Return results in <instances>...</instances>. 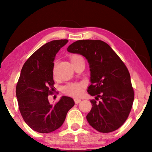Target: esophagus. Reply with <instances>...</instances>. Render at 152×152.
<instances>
[{
    "label": "esophagus",
    "mask_w": 152,
    "mask_h": 152,
    "mask_svg": "<svg viewBox=\"0 0 152 152\" xmlns=\"http://www.w3.org/2000/svg\"><path fill=\"white\" fill-rule=\"evenodd\" d=\"M74 102H75L76 104H78V103L80 102L81 99H80V98H74Z\"/></svg>",
    "instance_id": "obj_1"
}]
</instances>
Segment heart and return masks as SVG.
<instances>
[{"label": "heart", "instance_id": "heart-1", "mask_svg": "<svg viewBox=\"0 0 152 152\" xmlns=\"http://www.w3.org/2000/svg\"><path fill=\"white\" fill-rule=\"evenodd\" d=\"M79 58H82V56L78 54H75V55L72 56L71 58V62H74V61H76L79 59ZM55 66L56 63H54V68H53V73L54 74L55 72ZM83 87V84L80 83H68L65 85L64 87H63L62 91L65 94L69 95V96H78L81 94L82 92V88Z\"/></svg>", "mask_w": 152, "mask_h": 152}]
</instances>
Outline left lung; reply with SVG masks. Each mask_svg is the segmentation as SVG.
Returning <instances> with one entry per match:
<instances>
[{"instance_id":"8db88e82","label":"left lung","mask_w":152,"mask_h":152,"mask_svg":"<svg viewBox=\"0 0 152 152\" xmlns=\"http://www.w3.org/2000/svg\"><path fill=\"white\" fill-rule=\"evenodd\" d=\"M67 51L85 56L89 64L91 84L87 92L95 96L90 101L92 108L87 115L89 125L99 132L117 130L128 119L134 98L126 65L109 45L101 40L76 41Z\"/></svg>"}]
</instances>
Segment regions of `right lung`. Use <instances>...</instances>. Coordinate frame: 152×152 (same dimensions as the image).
Segmentation results:
<instances>
[{
	"label": "right lung",
	"instance_id": "obj_1",
	"mask_svg": "<svg viewBox=\"0 0 152 152\" xmlns=\"http://www.w3.org/2000/svg\"><path fill=\"white\" fill-rule=\"evenodd\" d=\"M67 42L59 39L46 43L27 59L21 70L15 91L18 106L26 124L37 132L49 133L59 128L74 106L70 97L62 96L54 105L48 98L54 90V58Z\"/></svg>",
	"mask_w": 152,
	"mask_h": 152
}]
</instances>
